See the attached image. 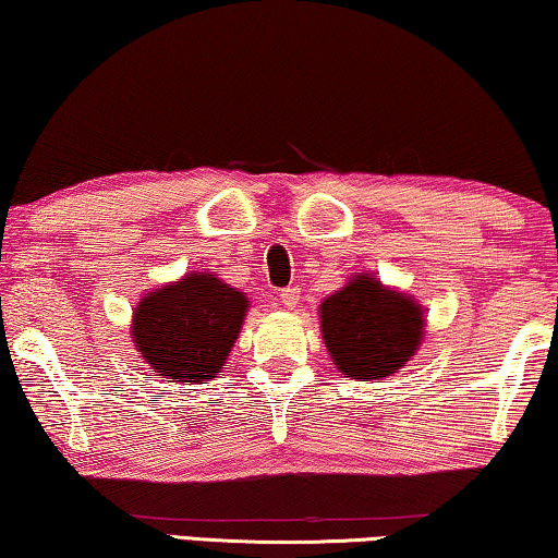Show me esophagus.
Segmentation results:
<instances>
[{
  "label": "esophagus",
  "mask_w": 558,
  "mask_h": 558,
  "mask_svg": "<svg viewBox=\"0 0 558 558\" xmlns=\"http://www.w3.org/2000/svg\"><path fill=\"white\" fill-rule=\"evenodd\" d=\"M298 301H301V288L298 286H288L280 290V303L286 307H295Z\"/></svg>",
  "instance_id": "34e87169"
}]
</instances>
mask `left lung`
Listing matches in <instances>:
<instances>
[{
    "label": "left lung",
    "instance_id": "left-lung-1",
    "mask_svg": "<svg viewBox=\"0 0 558 558\" xmlns=\"http://www.w3.org/2000/svg\"><path fill=\"white\" fill-rule=\"evenodd\" d=\"M323 340L345 378H386L411 359L423 313L411 298L359 276L320 305Z\"/></svg>",
    "mask_w": 558,
    "mask_h": 558
}]
</instances>
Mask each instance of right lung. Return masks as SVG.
Returning <instances> with one entry per match:
<instances>
[{
    "instance_id": "1",
    "label": "right lung",
    "mask_w": 558,
    "mask_h": 558,
    "mask_svg": "<svg viewBox=\"0 0 558 558\" xmlns=\"http://www.w3.org/2000/svg\"><path fill=\"white\" fill-rule=\"evenodd\" d=\"M247 311V298L213 276H185L137 305L132 338L157 376L199 384L220 373Z\"/></svg>"
}]
</instances>
